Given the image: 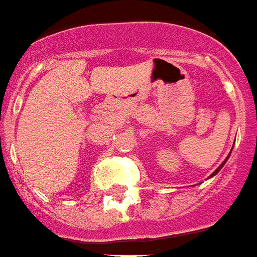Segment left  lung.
I'll list each match as a JSON object with an SVG mask.
<instances>
[{
    "label": "left lung",
    "mask_w": 257,
    "mask_h": 257,
    "mask_svg": "<svg viewBox=\"0 0 257 257\" xmlns=\"http://www.w3.org/2000/svg\"><path fill=\"white\" fill-rule=\"evenodd\" d=\"M227 160H228V157H227V159H225V160H224V161H222V163H221V166L218 167V168H217L216 171L213 172V174H211V175H210V177H214V175H216L217 172H218V171H220V170H221V168H222V166H224V164H225V161H227Z\"/></svg>",
    "instance_id": "obj_1"
}]
</instances>
